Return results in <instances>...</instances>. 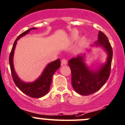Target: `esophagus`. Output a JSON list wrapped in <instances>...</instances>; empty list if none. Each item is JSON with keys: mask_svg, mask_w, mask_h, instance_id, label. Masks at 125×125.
<instances>
[{"mask_svg": "<svg viewBox=\"0 0 125 125\" xmlns=\"http://www.w3.org/2000/svg\"><path fill=\"white\" fill-rule=\"evenodd\" d=\"M67 64V61L65 59H62L61 61V65L63 66V65H66Z\"/></svg>", "mask_w": 125, "mask_h": 125, "instance_id": "obj_1", "label": "esophagus"}]
</instances>
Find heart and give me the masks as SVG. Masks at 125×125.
I'll return each instance as SVG.
<instances>
[{"label": "heart", "instance_id": "heart-1", "mask_svg": "<svg viewBox=\"0 0 125 125\" xmlns=\"http://www.w3.org/2000/svg\"><path fill=\"white\" fill-rule=\"evenodd\" d=\"M79 37V32L77 30H73L72 32H71V33L69 35L68 41V42L72 43V42H74L76 40H77L78 39ZM83 40V38H82V40Z\"/></svg>", "mask_w": 125, "mask_h": 125}]
</instances>
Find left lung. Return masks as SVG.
<instances>
[{
    "mask_svg": "<svg viewBox=\"0 0 125 125\" xmlns=\"http://www.w3.org/2000/svg\"><path fill=\"white\" fill-rule=\"evenodd\" d=\"M101 47L106 52V62L95 69L86 63V58L93 47ZM112 49L106 35L99 31L98 40L86 48L84 52L69 60L71 71V84L74 90L81 95L87 96L95 93L105 84L111 72Z\"/></svg>",
    "mask_w": 125,
    "mask_h": 125,
    "instance_id": "left-lung-1",
    "label": "left lung"
}]
</instances>
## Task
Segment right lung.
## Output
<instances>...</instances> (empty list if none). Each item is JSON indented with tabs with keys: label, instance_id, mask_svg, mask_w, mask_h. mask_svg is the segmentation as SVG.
I'll list each match as a JSON object with an SVG mask.
<instances>
[{
	"label": "right lung",
	"instance_id": "1",
	"mask_svg": "<svg viewBox=\"0 0 125 125\" xmlns=\"http://www.w3.org/2000/svg\"><path fill=\"white\" fill-rule=\"evenodd\" d=\"M35 29H37V28L33 27L29 29V30H26L22 33L20 35L18 36L12 48V50L10 55L9 62L12 77L16 85L21 92L30 97L39 98L44 96L49 92L53 75L60 66V59H57L55 61L48 63L44 68L40 76L33 82H25L21 79L14 70V63H13L14 50H15L17 42L21 38L28 34L30 32V30H35Z\"/></svg>",
	"mask_w": 125,
	"mask_h": 125
}]
</instances>
